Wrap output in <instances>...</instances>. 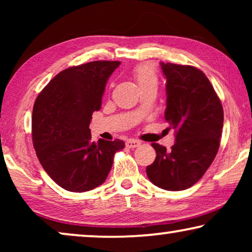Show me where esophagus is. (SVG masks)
<instances>
[{"instance_id": "1", "label": "esophagus", "mask_w": 252, "mask_h": 252, "mask_svg": "<svg viewBox=\"0 0 252 252\" xmlns=\"http://www.w3.org/2000/svg\"><path fill=\"white\" fill-rule=\"evenodd\" d=\"M141 144V142L140 141H137V140H127L126 141V147L127 148H136V147H139Z\"/></svg>"}]
</instances>
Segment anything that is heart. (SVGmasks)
<instances>
[{"instance_id": "heart-1", "label": "heart", "mask_w": 252, "mask_h": 252, "mask_svg": "<svg viewBox=\"0 0 252 252\" xmlns=\"http://www.w3.org/2000/svg\"><path fill=\"white\" fill-rule=\"evenodd\" d=\"M135 80L139 87L147 85H157V74L151 65H143L135 71Z\"/></svg>"}]
</instances>
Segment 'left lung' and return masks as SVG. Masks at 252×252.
I'll return each instance as SVG.
<instances>
[{
  "label": "left lung",
  "mask_w": 252,
  "mask_h": 252,
  "mask_svg": "<svg viewBox=\"0 0 252 252\" xmlns=\"http://www.w3.org/2000/svg\"><path fill=\"white\" fill-rule=\"evenodd\" d=\"M166 78L165 119L174 129L171 150L158 143L156 159L147 175L165 190H184L195 185L212 164L222 132L223 110L211 82L190 65L160 63Z\"/></svg>",
  "instance_id": "obj_1"
}]
</instances>
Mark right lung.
<instances>
[{
    "label": "right lung",
    "mask_w": 252,
    "mask_h": 252,
    "mask_svg": "<svg viewBox=\"0 0 252 252\" xmlns=\"http://www.w3.org/2000/svg\"><path fill=\"white\" fill-rule=\"evenodd\" d=\"M120 62L95 61L62 71L33 106V146L48 175L65 190L84 192L102 185L122 140L93 142L89 124L101 109L110 75Z\"/></svg>",
    "instance_id": "right-lung-1"
}]
</instances>
